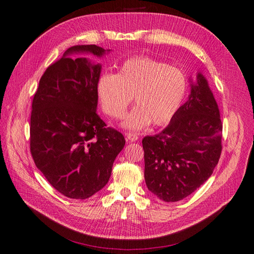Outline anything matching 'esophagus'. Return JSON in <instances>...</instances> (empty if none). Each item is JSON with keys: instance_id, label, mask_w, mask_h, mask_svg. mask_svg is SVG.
I'll use <instances>...</instances> for the list:
<instances>
[{"instance_id": "34e87169", "label": "esophagus", "mask_w": 254, "mask_h": 254, "mask_svg": "<svg viewBox=\"0 0 254 254\" xmlns=\"http://www.w3.org/2000/svg\"><path fill=\"white\" fill-rule=\"evenodd\" d=\"M126 139L129 142H135L137 141L138 138V135L136 133H133V132H126Z\"/></svg>"}]
</instances>
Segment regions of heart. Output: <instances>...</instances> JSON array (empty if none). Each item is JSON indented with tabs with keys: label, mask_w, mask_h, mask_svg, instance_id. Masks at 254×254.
Wrapping results in <instances>:
<instances>
[{
	"label": "heart",
	"mask_w": 254,
	"mask_h": 254,
	"mask_svg": "<svg viewBox=\"0 0 254 254\" xmlns=\"http://www.w3.org/2000/svg\"><path fill=\"white\" fill-rule=\"evenodd\" d=\"M187 78L179 68L148 57L124 61L117 74L105 72L97 82L103 111L112 119L124 115L134 97L136 106L123 125L139 130L150 123L162 126L177 115L185 99Z\"/></svg>",
	"instance_id": "1"
}]
</instances>
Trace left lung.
Listing matches in <instances>:
<instances>
[{"instance_id": "1", "label": "left lung", "mask_w": 254, "mask_h": 254, "mask_svg": "<svg viewBox=\"0 0 254 254\" xmlns=\"http://www.w3.org/2000/svg\"><path fill=\"white\" fill-rule=\"evenodd\" d=\"M223 124L206 78L198 73L189 100L169 125L142 141L145 182L154 195L178 202L211 177L222 153Z\"/></svg>"}]
</instances>
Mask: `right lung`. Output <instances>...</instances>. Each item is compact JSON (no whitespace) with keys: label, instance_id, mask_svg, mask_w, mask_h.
<instances>
[{"label":"right lung","instance_id":"add662e5","mask_svg":"<svg viewBox=\"0 0 254 254\" xmlns=\"http://www.w3.org/2000/svg\"><path fill=\"white\" fill-rule=\"evenodd\" d=\"M108 51L97 45L68 48L44 72L32 100L31 156L50 185L70 198H88L106 185L125 146L123 134L97 115L101 65L68 57Z\"/></svg>","mask_w":254,"mask_h":254}]
</instances>
